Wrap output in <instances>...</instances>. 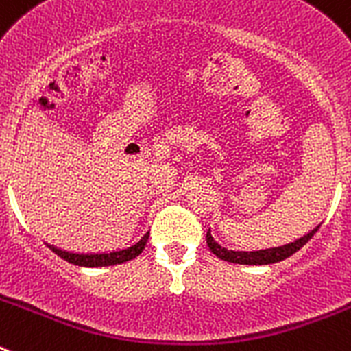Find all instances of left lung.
<instances>
[{
    "mask_svg": "<svg viewBox=\"0 0 351 351\" xmlns=\"http://www.w3.org/2000/svg\"><path fill=\"white\" fill-rule=\"evenodd\" d=\"M318 230V226H316L315 230L309 232L308 235H304V237L297 239L295 243L285 244V246L280 247H271V250H260V251H232L226 250V247L219 246L216 241L210 235V230L207 232L206 239H207V246L209 250L213 251L214 255L218 256V258L225 260V262H232V263H244V265H267V263H276L281 262V260L288 258L293 253L300 250L304 244L308 243L309 239L315 235V232Z\"/></svg>",
    "mask_w": 351,
    "mask_h": 351,
    "instance_id": "8db88e82",
    "label": "left lung"
}]
</instances>
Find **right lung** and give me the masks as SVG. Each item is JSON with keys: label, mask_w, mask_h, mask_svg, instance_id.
<instances>
[{"label": "right lung", "mask_w": 351, "mask_h": 351, "mask_svg": "<svg viewBox=\"0 0 351 351\" xmlns=\"http://www.w3.org/2000/svg\"><path fill=\"white\" fill-rule=\"evenodd\" d=\"M147 237L149 234H145L135 246L128 247V250L112 251V253H100V255H79V253H68V251L58 250L54 246L49 247L54 251L56 255L61 256L66 262L73 263V265H80V267H107V265L128 262V260H133L135 256L141 255L142 250L145 247V243H147Z\"/></svg>", "instance_id": "add662e5"}]
</instances>
